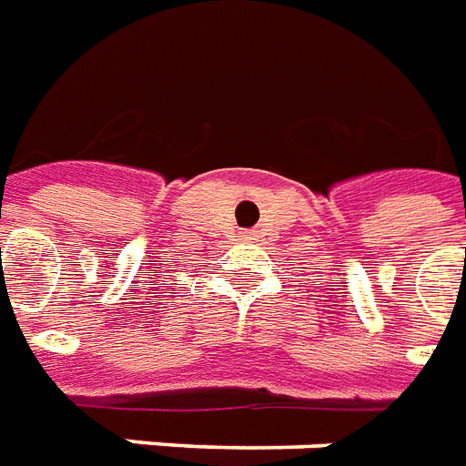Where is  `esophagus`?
Listing matches in <instances>:
<instances>
[{"label": "esophagus", "mask_w": 466, "mask_h": 466, "mask_svg": "<svg viewBox=\"0 0 466 466\" xmlns=\"http://www.w3.org/2000/svg\"><path fill=\"white\" fill-rule=\"evenodd\" d=\"M242 237H244V239H247V242H249V239H254V237H257V234H254V232H244Z\"/></svg>", "instance_id": "esophagus-1"}]
</instances>
